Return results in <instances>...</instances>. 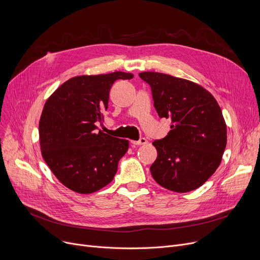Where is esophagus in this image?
Masks as SVG:
<instances>
[{"mask_svg":"<svg viewBox=\"0 0 260 260\" xmlns=\"http://www.w3.org/2000/svg\"><path fill=\"white\" fill-rule=\"evenodd\" d=\"M146 143H147V140L145 138H141L138 141H132V144H134V145H143Z\"/></svg>","mask_w":260,"mask_h":260,"instance_id":"obj_1","label":"esophagus"}]
</instances>
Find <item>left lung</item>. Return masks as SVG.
Listing matches in <instances>:
<instances>
[{
    "mask_svg": "<svg viewBox=\"0 0 260 260\" xmlns=\"http://www.w3.org/2000/svg\"><path fill=\"white\" fill-rule=\"evenodd\" d=\"M139 77L152 88L160 118L172 120L166 138L156 140L151 166L155 181L173 192L201 186L219 167L226 145V125L213 94L192 81L144 72Z\"/></svg>",
    "mask_w": 260,
    "mask_h": 260,
    "instance_id": "8db88e82",
    "label": "left lung"
}]
</instances>
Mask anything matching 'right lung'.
I'll return each instance as SVG.
<instances>
[{
  "instance_id": "right-lung-1",
  "label": "right lung",
  "mask_w": 260,
  "mask_h": 260,
  "mask_svg": "<svg viewBox=\"0 0 260 260\" xmlns=\"http://www.w3.org/2000/svg\"><path fill=\"white\" fill-rule=\"evenodd\" d=\"M133 77L123 72L74 77L47 99L39 122L41 153L58 180L74 192H97L114 179L128 140L97 132L95 122L103 121L114 82Z\"/></svg>"
}]
</instances>
